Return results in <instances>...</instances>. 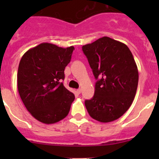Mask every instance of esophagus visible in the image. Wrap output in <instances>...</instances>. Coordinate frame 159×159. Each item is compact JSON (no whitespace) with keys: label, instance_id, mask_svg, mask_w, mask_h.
Segmentation results:
<instances>
[{"label":"esophagus","instance_id":"esophagus-1","mask_svg":"<svg viewBox=\"0 0 159 159\" xmlns=\"http://www.w3.org/2000/svg\"><path fill=\"white\" fill-rule=\"evenodd\" d=\"M81 89H78L77 90V94H81Z\"/></svg>","mask_w":159,"mask_h":159}]
</instances>
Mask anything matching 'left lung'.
<instances>
[{"label":"left lung","mask_w":159,"mask_h":159,"mask_svg":"<svg viewBox=\"0 0 159 159\" xmlns=\"http://www.w3.org/2000/svg\"><path fill=\"white\" fill-rule=\"evenodd\" d=\"M97 79L94 94L84 102L89 115L100 122L122 116L132 104L139 83V70L128 46L102 37L82 46Z\"/></svg>","instance_id":"1"}]
</instances>
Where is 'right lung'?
<instances>
[{
	"label": "right lung",
	"instance_id": "right-lung-1",
	"mask_svg": "<svg viewBox=\"0 0 159 159\" xmlns=\"http://www.w3.org/2000/svg\"><path fill=\"white\" fill-rule=\"evenodd\" d=\"M73 46L63 48L41 43L25 53L17 70V89L30 115L44 124H54L69 113L75 94L61 82L70 61Z\"/></svg>",
	"mask_w": 159,
	"mask_h": 159
}]
</instances>
